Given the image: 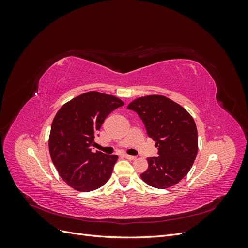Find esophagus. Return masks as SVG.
I'll return each instance as SVG.
<instances>
[{
	"label": "esophagus",
	"mask_w": 248,
	"mask_h": 248,
	"mask_svg": "<svg viewBox=\"0 0 248 248\" xmlns=\"http://www.w3.org/2000/svg\"><path fill=\"white\" fill-rule=\"evenodd\" d=\"M123 156L125 157V158H126V159H128V160H134V159H136V158H137V157H136V156H131V155H127V154H124Z\"/></svg>",
	"instance_id": "esophagus-1"
}]
</instances>
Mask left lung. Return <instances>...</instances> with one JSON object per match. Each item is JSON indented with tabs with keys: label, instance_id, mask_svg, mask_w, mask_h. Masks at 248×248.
Instances as JSON below:
<instances>
[{
	"label": "left lung",
	"instance_id": "8db88e82",
	"mask_svg": "<svg viewBox=\"0 0 248 248\" xmlns=\"http://www.w3.org/2000/svg\"><path fill=\"white\" fill-rule=\"evenodd\" d=\"M145 124L149 138L158 148V156L148 158L142 181L166 189L188 174L198 154V130L194 120L184 108L166 96L149 95L127 107Z\"/></svg>",
	"mask_w": 248,
	"mask_h": 248
}]
</instances>
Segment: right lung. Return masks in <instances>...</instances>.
I'll return each instance as SVG.
<instances>
[{
	"label": "right lung",
	"instance_id": "1",
	"mask_svg": "<svg viewBox=\"0 0 248 248\" xmlns=\"http://www.w3.org/2000/svg\"><path fill=\"white\" fill-rule=\"evenodd\" d=\"M124 106L112 95L91 91L71 99L59 109L52 121L48 147L52 163L73 189L92 191L106 184L117 155L92 152L94 139L110 112Z\"/></svg>",
	"mask_w": 248,
	"mask_h": 248
}]
</instances>
